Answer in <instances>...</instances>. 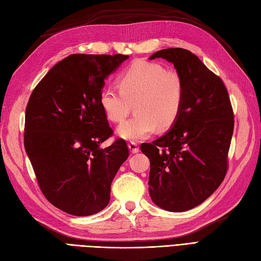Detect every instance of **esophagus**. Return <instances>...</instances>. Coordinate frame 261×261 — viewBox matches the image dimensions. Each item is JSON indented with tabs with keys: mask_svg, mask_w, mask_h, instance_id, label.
<instances>
[{
	"mask_svg": "<svg viewBox=\"0 0 261 261\" xmlns=\"http://www.w3.org/2000/svg\"><path fill=\"white\" fill-rule=\"evenodd\" d=\"M128 148H129V150L133 152V154H136V152L139 151L138 145H137V143H135V142H129V143H128Z\"/></svg>",
	"mask_w": 261,
	"mask_h": 261,
	"instance_id": "34e87169",
	"label": "esophagus"
}]
</instances>
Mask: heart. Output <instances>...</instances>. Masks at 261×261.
Returning <instances> with one entry per match:
<instances>
[{"label": "heart", "mask_w": 261, "mask_h": 261, "mask_svg": "<svg viewBox=\"0 0 261 261\" xmlns=\"http://www.w3.org/2000/svg\"><path fill=\"white\" fill-rule=\"evenodd\" d=\"M118 86L104 87L99 104L107 118L120 123L136 101V115L118 126V135L125 139L138 141L152 134L157 126L169 127L181 111L185 97L181 75L175 69H166L160 63H133L120 74Z\"/></svg>", "instance_id": "b5f03b06"}]
</instances>
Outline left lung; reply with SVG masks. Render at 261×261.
Returning a JSON list of instances; mask_svg holds the SVG:
<instances>
[{
	"label": "left lung",
	"mask_w": 261,
	"mask_h": 261,
	"mask_svg": "<svg viewBox=\"0 0 261 261\" xmlns=\"http://www.w3.org/2000/svg\"><path fill=\"white\" fill-rule=\"evenodd\" d=\"M174 64L185 97L171 129L141 149L149 158V195L168 212H186L205 201L224 180L233 133V111L219 76L185 48L158 50L149 59Z\"/></svg>",
	"instance_id": "8db88e82"
}]
</instances>
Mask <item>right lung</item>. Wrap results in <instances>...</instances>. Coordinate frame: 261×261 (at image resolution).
Listing matches in <instances>:
<instances>
[{"label": "right lung", "mask_w": 261, "mask_h": 261, "mask_svg": "<svg viewBox=\"0 0 261 261\" xmlns=\"http://www.w3.org/2000/svg\"><path fill=\"white\" fill-rule=\"evenodd\" d=\"M127 59L72 54L50 68L30 96L25 150L42 194L69 215L103 211L114 177L129 156L122 138L99 147L114 133L99 104L104 80Z\"/></svg>", "instance_id": "add662e5"}]
</instances>
